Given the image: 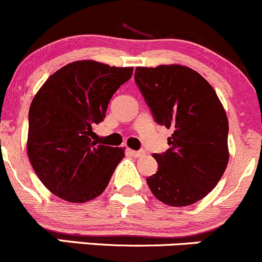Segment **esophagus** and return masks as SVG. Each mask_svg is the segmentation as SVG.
<instances>
[{
	"mask_svg": "<svg viewBox=\"0 0 262 262\" xmlns=\"http://www.w3.org/2000/svg\"><path fill=\"white\" fill-rule=\"evenodd\" d=\"M127 154H130V155H132V157H135V158H140V157H144L145 151H144V150H131V149H127Z\"/></svg>",
	"mask_w": 262,
	"mask_h": 262,
	"instance_id": "obj_1",
	"label": "esophagus"
}]
</instances>
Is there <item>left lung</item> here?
<instances>
[{
  "instance_id": "8db88e82",
  "label": "left lung",
  "mask_w": 262,
  "mask_h": 262,
  "mask_svg": "<svg viewBox=\"0 0 262 262\" xmlns=\"http://www.w3.org/2000/svg\"><path fill=\"white\" fill-rule=\"evenodd\" d=\"M135 81L155 122L173 128L169 149L152 154L155 174L146 178L165 205L187 206L205 198L227 168L228 118L215 90L190 67H136Z\"/></svg>"
}]
</instances>
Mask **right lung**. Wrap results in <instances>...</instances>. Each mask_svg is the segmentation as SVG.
<instances>
[{"label":"right lung","instance_id":"add662e5","mask_svg":"<svg viewBox=\"0 0 262 262\" xmlns=\"http://www.w3.org/2000/svg\"><path fill=\"white\" fill-rule=\"evenodd\" d=\"M134 67L84 59L48 77L30 104L28 157L42 183L69 203H86L108 186L123 147L98 145L93 127L105 118L118 88Z\"/></svg>","mask_w":262,"mask_h":262}]
</instances>
